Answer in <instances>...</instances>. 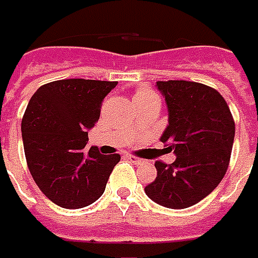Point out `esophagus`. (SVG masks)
I'll use <instances>...</instances> for the list:
<instances>
[{"mask_svg":"<svg viewBox=\"0 0 258 258\" xmlns=\"http://www.w3.org/2000/svg\"><path fill=\"white\" fill-rule=\"evenodd\" d=\"M127 158L130 159V161H133L136 165H145V164H148L145 159H141V158H138V157H134V155H127Z\"/></svg>","mask_w":258,"mask_h":258,"instance_id":"1","label":"esophagus"}]
</instances>
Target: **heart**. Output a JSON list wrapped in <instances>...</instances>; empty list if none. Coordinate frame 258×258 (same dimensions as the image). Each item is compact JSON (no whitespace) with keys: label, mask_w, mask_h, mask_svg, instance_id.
Instances as JSON below:
<instances>
[{"label":"heart","mask_w":258,"mask_h":258,"mask_svg":"<svg viewBox=\"0 0 258 258\" xmlns=\"http://www.w3.org/2000/svg\"><path fill=\"white\" fill-rule=\"evenodd\" d=\"M154 97H157V96H155V93L151 92L150 89H140V90L136 93V101L137 100L154 99Z\"/></svg>","instance_id":"heart-1"}]
</instances>
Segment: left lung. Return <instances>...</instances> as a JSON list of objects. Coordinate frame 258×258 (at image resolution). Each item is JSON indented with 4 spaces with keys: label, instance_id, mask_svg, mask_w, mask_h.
<instances>
[{
    "label": "left lung",
    "instance_id": "8db88e82",
    "mask_svg": "<svg viewBox=\"0 0 258 258\" xmlns=\"http://www.w3.org/2000/svg\"><path fill=\"white\" fill-rule=\"evenodd\" d=\"M155 86L168 108V125L159 140L176 158L171 165L155 162L157 178L144 190L161 206L185 209L201 202L223 179L234 121L225 99L209 86L186 80Z\"/></svg>",
    "mask_w": 258,
    "mask_h": 258
}]
</instances>
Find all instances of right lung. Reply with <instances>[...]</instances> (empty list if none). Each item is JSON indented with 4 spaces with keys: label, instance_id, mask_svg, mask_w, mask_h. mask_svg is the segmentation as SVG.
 <instances>
[{
    "label": "right lung",
    "instance_id": "1",
    "mask_svg": "<svg viewBox=\"0 0 258 258\" xmlns=\"http://www.w3.org/2000/svg\"><path fill=\"white\" fill-rule=\"evenodd\" d=\"M117 82L66 79L41 86L21 124L26 162L43 195L64 209H80L104 194L118 154L87 152L89 130Z\"/></svg>",
    "mask_w": 258,
    "mask_h": 258
}]
</instances>
